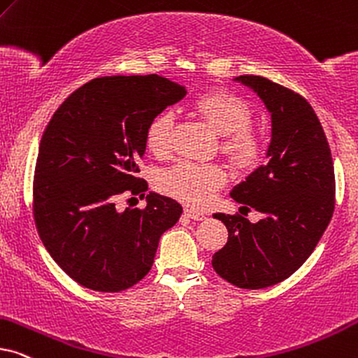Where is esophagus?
<instances>
[{"label": "esophagus", "mask_w": 358, "mask_h": 358, "mask_svg": "<svg viewBox=\"0 0 358 358\" xmlns=\"http://www.w3.org/2000/svg\"><path fill=\"white\" fill-rule=\"evenodd\" d=\"M184 213L189 217V219H192V220H203V219H206V213L199 212V210H196V208H192V207H185L184 208Z\"/></svg>", "instance_id": "obj_1"}]
</instances>
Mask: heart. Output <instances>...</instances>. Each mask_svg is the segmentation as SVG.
Listing matches in <instances>:
<instances>
[{
  "label": "heart",
  "mask_w": 358,
  "mask_h": 358,
  "mask_svg": "<svg viewBox=\"0 0 358 358\" xmlns=\"http://www.w3.org/2000/svg\"><path fill=\"white\" fill-rule=\"evenodd\" d=\"M192 110L220 134V151L229 157L234 168L247 171L262 162L264 139L250 127L253 111L240 95L225 88L203 92L192 101ZM173 127L174 117L169 111L157 115L150 123L146 145L152 155H168ZM224 182V169L210 162L182 161L162 176V189L169 196L196 207L206 206Z\"/></svg>",
  "instance_id": "b5f03b06"
}]
</instances>
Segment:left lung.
Listing matches in <instances>:
<instances>
[{
	"instance_id": "obj_1",
	"label": "left lung",
	"mask_w": 358,
	"mask_h": 358,
	"mask_svg": "<svg viewBox=\"0 0 358 358\" xmlns=\"http://www.w3.org/2000/svg\"><path fill=\"white\" fill-rule=\"evenodd\" d=\"M235 80L253 88L271 113L270 161L230 192L240 212L255 208L263 219L215 213L229 240L212 266L234 286L262 289L289 278L314 252L336 207V176L326 133L304 96L259 76Z\"/></svg>"
}]
</instances>
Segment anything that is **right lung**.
<instances>
[{
  "instance_id": "1",
  "label": "right lung",
  "mask_w": 358,
  "mask_h": 358,
  "mask_svg": "<svg viewBox=\"0 0 358 358\" xmlns=\"http://www.w3.org/2000/svg\"><path fill=\"white\" fill-rule=\"evenodd\" d=\"M185 88L156 76L94 78L55 110L41 138L32 212L54 262L78 285L120 292L150 273L161 235L179 220L174 199L150 192L118 212L122 194L145 197L138 178L150 123Z\"/></svg>"
}]
</instances>
